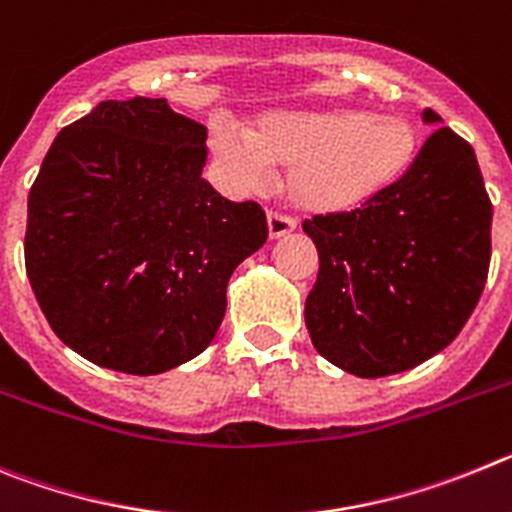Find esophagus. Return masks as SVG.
<instances>
[{"label":"esophagus","mask_w":512,"mask_h":512,"mask_svg":"<svg viewBox=\"0 0 512 512\" xmlns=\"http://www.w3.org/2000/svg\"><path fill=\"white\" fill-rule=\"evenodd\" d=\"M296 229V219H290V216H283V214H267V234H270V239H278L283 237V234L293 232Z\"/></svg>","instance_id":"1"}]
</instances>
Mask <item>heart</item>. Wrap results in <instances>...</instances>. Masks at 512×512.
Instances as JSON below:
<instances>
[{"mask_svg": "<svg viewBox=\"0 0 512 512\" xmlns=\"http://www.w3.org/2000/svg\"><path fill=\"white\" fill-rule=\"evenodd\" d=\"M216 160L239 186L257 188L288 168V193L301 209L336 214L375 199L411 163L416 130L400 114L329 109L267 117L247 132L219 127Z\"/></svg>", "mask_w": 512, "mask_h": 512, "instance_id": "1", "label": "heart"}]
</instances>
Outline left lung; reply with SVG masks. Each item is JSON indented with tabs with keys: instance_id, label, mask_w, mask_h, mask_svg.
<instances>
[{
	"instance_id": "8db88e82",
	"label": "left lung",
	"mask_w": 512,
	"mask_h": 512,
	"mask_svg": "<svg viewBox=\"0 0 512 512\" xmlns=\"http://www.w3.org/2000/svg\"><path fill=\"white\" fill-rule=\"evenodd\" d=\"M426 122H441L434 109ZM492 204L467 140L436 127L398 181L354 211L313 216V347L357 377L411 370L451 344L490 270Z\"/></svg>"
}]
</instances>
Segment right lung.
I'll return each mask as SVG.
<instances>
[{"label":"right lung","instance_id":"right-lung-1","mask_svg":"<svg viewBox=\"0 0 512 512\" xmlns=\"http://www.w3.org/2000/svg\"><path fill=\"white\" fill-rule=\"evenodd\" d=\"M204 163V124L147 96L101 101L50 145L27 199V278L50 329L94 365L158 375L214 339L267 219L216 193Z\"/></svg>","mask_w":512,"mask_h":512}]
</instances>
